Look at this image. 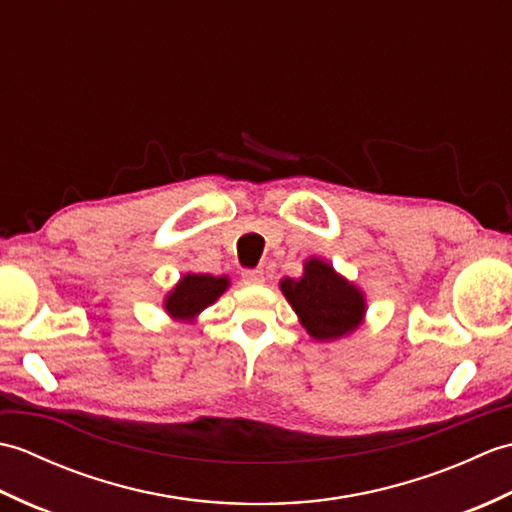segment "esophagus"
Listing matches in <instances>:
<instances>
[{"instance_id": "34e87169", "label": "esophagus", "mask_w": 512, "mask_h": 512, "mask_svg": "<svg viewBox=\"0 0 512 512\" xmlns=\"http://www.w3.org/2000/svg\"><path fill=\"white\" fill-rule=\"evenodd\" d=\"M242 279L246 281V284H253V286L264 284V270H259V268H246L244 273H242Z\"/></svg>"}]
</instances>
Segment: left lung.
Returning a JSON list of instances; mask_svg holds the SVG:
<instances>
[{"mask_svg": "<svg viewBox=\"0 0 512 512\" xmlns=\"http://www.w3.org/2000/svg\"><path fill=\"white\" fill-rule=\"evenodd\" d=\"M281 290L299 314L303 328L317 341H332L356 330L365 314L361 292L321 259H310L306 275L299 281H281Z\"/></svg>", "mask_w": 512, "mask_h": 512, "instance_id": "1", "label": "left lung"}]
</instances>
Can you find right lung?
I'll use <instances>...</instances> for the list:
<instances>
[{"label":"right lung","instance_id":"1","mask_svg":"<svg viewBox=\"0 0 512 512\" xmlns=\"http://www.w3.org/2000/svg\"><path fill=\"white\" fill-rule=\"evenodd\" d=\"M228 286L226 277L213 275H187L180 279V284L171 290L165 308L171 317L189 319L202 312L206 306L222 295Z\"/></svg>","mask_w":512,"mask_h":512}]
</instances>
